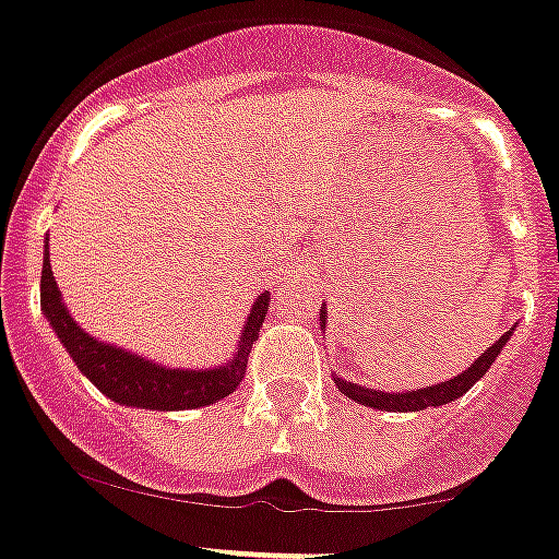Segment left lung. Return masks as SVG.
Listing matches in <instances>:
<instances>
[{
    "instance_id": "obj_1",
    "label": "left lung",
    "mask_w": 559,
    "mask_h": 559,
    "mask_svg": "<svg viewBox=\"0 0 559 559\" xmlns=\"http://www.w3.org/2000/svg\"><path fill=\"white\" fill-rule=\"evenodd\" d=\"M324 324H328V311H324V306H322L319 308V328L324 330ZM511 335H513V328L508 330V333H502L500 338L489 346V349L480 352L478 360H475L467 371L459 373V377L448 379V382L426 384V388H420V390H399V393H384V390H373V388H362V384H357V382H346V379H341L338 373H333V382H335V388H338L346 399L355 401V404L373 406V409H382V412H420V409H426V406L451 404V401L462 399V395L467 393V390L473 388V384L478 382V379L484 377L491 366H495L497 355H500L502 346L508 344V338H511Z\"/></svg>"
}]
</instances>
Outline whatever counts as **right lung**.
<instances>
[{"label": "right lung", "instance_id": "right-lung-1", "mask_svg": "<svg viewBox=\"0 0 559 559\" xmlns=\"http://www.w3.org/2000/svg\"><path fill=\"white\" fill-rule=\"evenodd\" d=\"M270 306V292H262L251 306L248 322L242 324L240 344L235 357L215 368H171L147 360L139 352L122 349L117 344L95 338L86 333L62 300L57 278H53L51 259H48V237L43 246V273H40V311L57 333L59 344L73 357L75 368L111 401L133 409L180 412L199 409L215 404L235 393L242 382L248 366V352L262 333L264 313Z\"/></svg>", "mask_w": 559, "mask_h": 559}]
</instances>
